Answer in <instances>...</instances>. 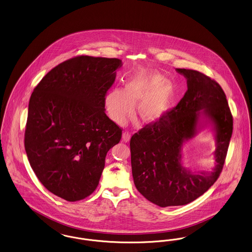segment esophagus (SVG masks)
I'll list each match as a JSON object with an SVG mask.
<instances>
[{
    "label": "esophagus",
    "instance_id": "1",
    "mask_svg": "<svg viewBox=\"0 0 252 252\" xmlns=\"http://www.w3.org/2000/svg\"><path fill=\"white\" fill-rule=\"evenodd\" d=\"M122 139L124 142H129L131 139V134L128 131H125L122 133Z\"/></svg>",
    "mask_w": 252,
    "mask_h": 252
}]
</instances>
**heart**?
<instances>
[{
    "label": "heart",
    "mask_w": 252,
    "mask_h": 252,
    "mask_svg": "<svg viewBox=\"0 0 252 252\" xmlns=\"http://www.w3.org/2000/svg\"><path fill=\"white\" fill-rule=\"evenodd\" d=\"M175 97L173 84L154 70L141 69L125 81L124 90L114 88L105 97V109L111 121L123 125L137 106L144 122L160 121L169 111Z\"/></svg>",
    "instance_id": "heart-1"
}]
</instances>
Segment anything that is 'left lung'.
I'll return each instance as SVG.
<instances>
[{
  "label": "left lung",
  "mask_w": 252,
  "mask_h": 252,
  "mask_svg": "<svg viewBox=\"0 0 252 252\" xmlns=\"http://www.w3.org/2000/svg\"><path fill=\"white\" fill-rule=\"evenodd\" d=\"M187 80L185 96L160 121L131 136V172L136 189L160 207L186 205L203 195L219 179L232 133V115L223 89L193 69L176 68ZM216 133V165L211 173H191L180 163L183 143L204 123Z\"/></svg>",
  "instance_id": "8db88e82"
}]
</instances>
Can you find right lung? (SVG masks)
<instances>
[{
    "mask_svg": "<svg viewBox=\"0 0 252 252\" xmlns=\"http://www.w3.org/2000/svg\"><path fill=\"white\" fill-rule=\"evenodd\" d=\"M121 59L81 55L49 71L31 95L24 146L46 189L67 201L97 188L122 130L104 113Z\"/></svg>",
    "mask_w": 252,
    "mask_h": 252,
    "instance_id": "add662e5",
    "label": "right lung"
}]
</instances>
